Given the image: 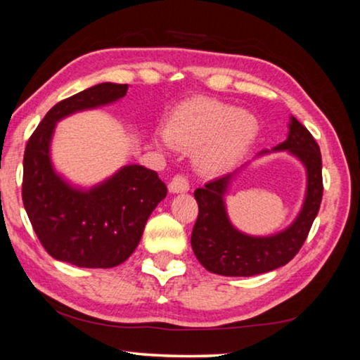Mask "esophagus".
Here are the masks:
<instances>
[{"label": "esophagus", "mask_w": 360, "mask_h": 360, "mask_svg": "<svg viewBox=\"0 0 360 360\" xmlns=\"http://www.w3.org/2000/svg\"><path fill=\"white\" fill-rule=\"evenodd\" d=\"M168 189L171 193H181L189 191V181L184 174H174V178L171 179Z\"/></svg>", "instance_id": "esophagus-1"}]
</instances>
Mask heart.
<instances>
[{"label":"heart","mask_w":360,"mask_h":360,"mask_svg":"<svg viewBox=\"0 0 360 360\" xmlns=\"http://www.w3.org/2000/svg\"><path fill=\"white\" fill-rule=\"evenodd\" d=\"M259 134V120L226 102L198 98L176 107L165 123V138L176 149L193 152L200 173L229 171ZM160 146L165 141H158Z\"/></svg>","instance_id":"1"}]
</instances>
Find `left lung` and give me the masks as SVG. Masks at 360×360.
<instances>
[{"instance_id": "left-lung-1", "label": "left lung", "mask_w": 360, "mask_h": 360, "mask_svg": "<svg viewBox=\"0 0 360 360\" xmlns=\"http://www.w3.org/2000/svg\"><path fill=\"white\" fill-rule=\"evenodd\" d=\"M288 128L287 141L272 150H288L306 167L307 191L298 218L276 236H245L231 224L222 198L232 174L207 182L193 192L198 216L191 237L193 253L207 271L229 277L256 276L285 266L303 247L322 202V155L316 139L295 117L290 118Z\"/></svg>"}]
</instances>
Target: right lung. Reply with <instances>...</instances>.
Here are the masks:
<instances>
[{"instance_id":"add662e5","label":"right lung","mask_w":360,"mask_h":360,"mask_svg":"<svg viewBox=\"0 0 360 360\" xmlns=\"http://www.w3.org/2000/svg\"><path fill=\"white\" fill-rule=\"evenodd\" d=\"M128 84L101 83L57 102L33 131L24 153L22 200L33 231L57 261L78 267H113L138 247L146 222L167 197L155 171L128 165L89 191L56 173L49 144L56 123L70 113L122 99Z\"/></svg>"}]
</instances>
